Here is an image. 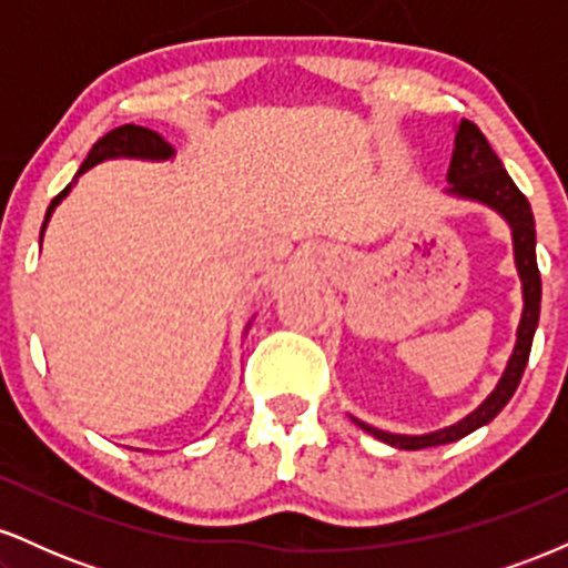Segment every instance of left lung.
I'll return each mask as SVG.
<instances>
[{"mask_svg": "<svg viewBox=\"0 0 568 568\" xmlns=\"http://www.w3.org/2000/svg\"><path fill=\"white\" fill-rule=\"evenodd\" d=\"M446 181L448 197L470 200L478 202V205L491 207V211L499 213V216L505 219V224L510 226L515 270H518L520 293H524V312H520L518 331H515V347L505 371H501V379L497 382V387L488 393L486 400L480 403L478 408H473L465 419L454 422V425L448 427L433 429V433L406 435L379 429L349 414V419L355 422L357 427L366 429L374 438L384 440L387 446L406 448V452H419V448L443 446V443L465 438V435L475 433L478 427L488 425V422L507 406V400H510L515 389H518L526 363H529L534 331H537L539 323V302H542V280H539L537 270V230H534V213L529 200H526L524 194H520V189L513 184V179L507 175L505 168H501V160L494 154V149L488 146L486 135L467 120H462L459 125H456L454 154L452 165H448Z\"/></svg>", "mask_w": 568, "mask_h": 568, "instance_id": "left-lung-1", "label": "left lung"}]
</instances>
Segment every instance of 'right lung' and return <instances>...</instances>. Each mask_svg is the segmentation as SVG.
Listing matches in <instances>:
<instances>
[{
    "label": "right lung",
    "instance_id": "1",
    "mask_svg": "<svg viewBox=\"0 0 568 568\" xmlns=\"http://www.w3.org/2000/svg\"><path fill=\"white\" fill-rule=\"evenodd\" d=\"M173 154H175V149H173L171 143H168L165 139H162L160 133H154V130L141 128V125H122V128L112 130V133H106V135H103V139H98V141L93 143V149H90L88 160H84L82 165H80V171H77L74 181L80 179L82 173H88L90 168L101 165V162H106V160H149V162H165V160H171ZM74 181H71V184H69L67 189H63V192L58 194V197H55L53 202H50L48 213H44L42 234H44V230H48V221H50V216H53V211L58 207V202L67 197L69 189L74 186ZM247 325H251V323H247Z\"/></svg>",
    "mask_w": 568,
    "mask_h": 568
}]
</instances>
